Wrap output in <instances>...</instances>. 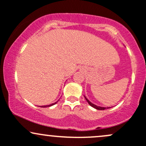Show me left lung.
<instances>
[{"instance_id":"left-lung-1","label":"left lung","mask_w":146,"mask_h":146,"mask_svg":"<svg viewBox=\"0 0 146 146\" xmlns=\"http://www.w3.org/2000/svg\"><path fill=\"white\" fill-rule=\"evenodd\" d=\"M84 98H85V99H86V100L87 102H88V104H89L90 106H91L92 107H93V108H95V109H97V110H105V109H106V108H104V107H101V106H96V105H95V104H92L91 102H90L89 100H88V99H87L86 97L84 96Z\"/></svg>"}]
</instances>
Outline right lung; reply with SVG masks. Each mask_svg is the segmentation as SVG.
<instances>
[{
	"instance_id": "right-lung-1",
	"label": "right lung",
	"mask_w": 146,
	"mask_h": 146,
	"mask_svg": "<svg viewBox=\"0 0 146 146\" xmlns=\"http://www.w3.org/2000/svg\"><path fill=\"white\" fill-rule=\"evenodd\" d=\"M57 102H55L54 104H50V105H48V106H40V107H43V108H44V107H48V106H53V105L56 104L57 103Z\"/></svg>"
}]
</instances>
